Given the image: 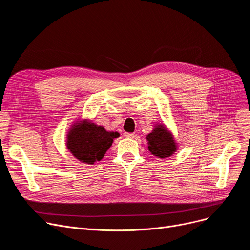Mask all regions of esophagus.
I'll return each mask as SVG.
<instances>
[{"label": "esophagus", "instance_id": "1", "mask_svg": "<svg viewBox=\"0 0 250 250\" xmlns=\"http://www.w3.org/2000/svg\"><path fill=\"white\" fill-rule=\"evenodd\" d=\"M124 136L125 138H130V139H137V135L135 133H125Z\"/></svg>", "mask_w": 250, "mask_h": 250}]
</instances>
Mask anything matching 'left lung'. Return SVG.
I'll list each match as a JSON object with an SVG mask.
<instances>
[{
	"label": "left lung",
	"mask_w": 250,
	"mask_h": 250,
	"mask_svg": "<svg viewBox=\"0 0 250 250\" xmlns=\"http://www.w3.org/2000/svg\"><path fill=\"white\" fill-rule=\"evenodd\" d=\"M147 141L149 151L158 158L170 157L177 150L173 135L164 125H156L152 132L147 135Z\"/></svg>",
	"instance_id": "8db88e82"
}]
</instances>
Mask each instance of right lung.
<instances>
[{
  "mask_svg": "<svg viewBox=\"0 0 250 250\" xmlns=\"http://www.w3.org/2000/svg\"><path fill=\"white\" fill-rule=\"evenodd\" d=\"M120 134L107 132L88 120L77 122L69 129L67 148L74 157L83 163L94 164L100 161L104 154L111 147L113 139Z\"/></svg>",
  "mask_w": 250,
  "mask_h": 250,
  "instance_id": "obj_1",
  "label": "right lung"
}]
</instances>
